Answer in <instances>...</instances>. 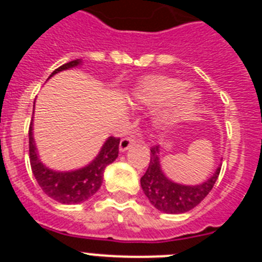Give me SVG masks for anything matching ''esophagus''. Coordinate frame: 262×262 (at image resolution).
I'll return each instance as SVG.
<instances>
[{"label":"esophagus","instance_id":"34e87169","mask_svg":"<svg viewBox=\"0 0 262 262\" xmlns=\"http://www.w3.org/2000/svg\"><path fill=\"white\" fill-rule=\"evenodd\" d=\"M136 143H138V139H136L135 136H126V138H123L122 140H120V144H119L120 151L124 152L126 149H128L131 145L136 144Z\"/></svg>","mask_w":262,"mask_h":262}]
</instances>
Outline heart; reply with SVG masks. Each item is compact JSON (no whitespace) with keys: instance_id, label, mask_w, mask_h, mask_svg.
Returning a JSON list of instances; mask_svg holds the SVG:
<instances>
[{"instance_id":"b5f03b06","label":"heart","mask_w":262,"mask_h":262,"mask_svg":"<svg viewBox=\"0 0 262 262\" xmlns=\"http://www.w3.org/2000/svg\"><path fill=\"white\" fill-rule=\"evenodd\" d=\"M186 86V82L180 78L151 76L139 82L134 90V99L147 105L170 101L166 117L170 119H181L190 114L198 101L193 90H184Z\"/></svg>"}]
</instances>
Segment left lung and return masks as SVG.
I'll return each mask as SVG.
<instances>
[{"instance_id":"left-lung-1","label":"left lung","mask_w":262,"mask_h":262,"mask_svg":"<svg viewBox=\"0 0 262 262\" xmlns=\"http://www.w3.org/2000/svg\"><path fill=\"white\" fill-rule=\"evenodd\" d=\"M221 173V166L207 181L196 186H186L172 182L164 176L160 168L159 147L151 148V160L147 172L140 180L143 191L149 202L166 214H182L193 210L211 191Z\"/></svg>"}]
</instances>
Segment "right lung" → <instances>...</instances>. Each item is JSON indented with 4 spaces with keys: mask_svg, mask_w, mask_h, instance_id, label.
<instances>
[{
    "mask_svg": "<svg viewBox=\"0 0 262 262\" xmlns=\"http://www.w3.org/2000/svg\"><path fill=\"white\" fill-rule=\"evenodd\" d=\"M80 64V59L62 64L51 73L50 77L56 75L57 72L69 69ZM119 138L110 136L103 144L98 156L88 166L81 168L75 172H53L41 164L36 155L35 143L32 138V123L29 128V152L30 164L32 173L41 190L50 198L66 205L81 203L96 194L102 185L103 170L108 164H111L118 157L119 152Z\"/></svg>",
    "mask_w": 262,
    "mask_h": 262,
    "instance_id": "right-lung-1",
    "label": "right lung"
}]
</instances>
